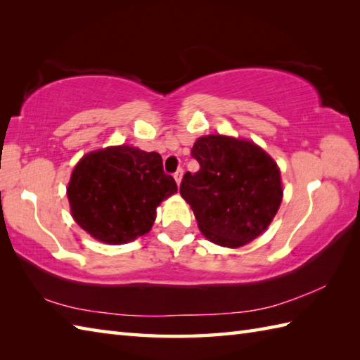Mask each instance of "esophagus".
Returning a JSON list of instances; mask_svg holds the SVG:
<instances>
[{
    "label": "esophagus",
    "mask_w": 360,
    "mask_h": 360,
    "mask_svg": "<svg viewBox=\"0 0 360 360\" xmlns=\"http://www.w3.org/2000/svg\"><path fill=\"white\" fill-rule=\"evenodd\" d=\"M182 174H184V170H182V168H179L178 172L174 173V181H176V184H181V181H182Z\"/></svg>",
    "instance_id": "obj_1"
}]
</instances>
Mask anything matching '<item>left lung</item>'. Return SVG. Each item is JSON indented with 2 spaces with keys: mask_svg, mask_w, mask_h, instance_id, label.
<instances>
[{
  "mask_svg": "<svg viewBox=\"0 0 360 360\" xmlns=\"http://www.w3.org/2000/svg\"><path fill=\"white\" fill-rule=\"evenodd\" d=\"M181 196L190 204L205 238L224 248H241L262 235L277 215L283 198L275 160L250 141L209 134L198 139Z\"/></svg>",
  "mask_w": 360,
  "mask_h": 360,
  "instance_id": "left-lung-1",
  "label": "left lung"
}]
</instances>
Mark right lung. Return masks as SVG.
I'll list each match as a JSON object with an SVG mask.
<instances>
[{
  "mask_svg": "<svg viewBox=\"0 0 360 360\" xmlns=\"http://www.w3.org/2000/svg\"><path fill=\"white\" fill-rule=\"evenodd\" d=\"M176 192L159 153L129 145L88 153L74 167L66 188L75 223L106 244L148 233L156 207Z\"/></svg>",
  "mask_w": 360,
  "mask_h": 360,
  "instance_id": "right-lung-1",
  "label": "right lung"
}]
</instances>
